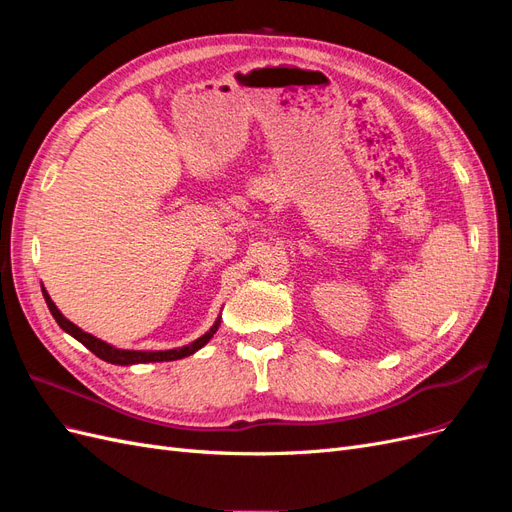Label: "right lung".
<instances>
[{
    "instance_id": "right-lung-1",
    "label": "right lung",
    "mask_w": 512,
    "mask_h": 512,
    "mask_svg": "<svg viewBox=\"0 0 512 512\" xmlns=\"http://www.w3.org/2000/svg\"><path fill=\"white\" fill-rule=\"evenodd\" d=\"M42 294H44V301H46V305H49L51 314H53V318H55V322L59 324V327L64 329L68 335H72L74 339H79V342H81L87 350H91L96 356H100L102 361L113 363V365L162 363V361H177V359H183V356H190V354H194L196 350L203 348L205 344H209V339L215 335V331H218L220 322H222V316H218V320L213 322V327H211L205 335H200L198 339H194L192 344L181 346V348H173V350H121V348H115V346H111V344L102 342V339L94 337L91 333H85L83 329L76 327V324H72L64 314L59 312L57 305L51 301L49 292L44 290V286H42Z\"/></svg>"
}]
</instances>
